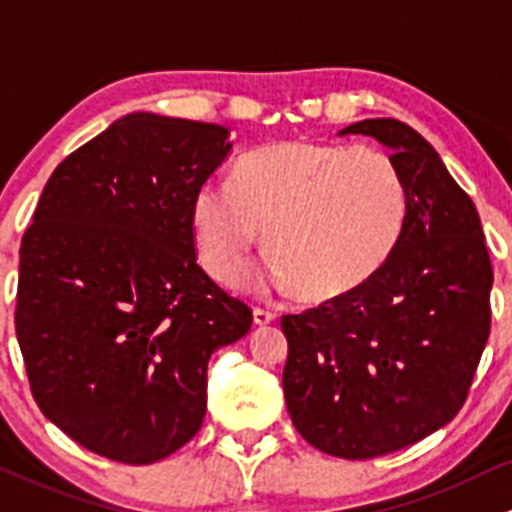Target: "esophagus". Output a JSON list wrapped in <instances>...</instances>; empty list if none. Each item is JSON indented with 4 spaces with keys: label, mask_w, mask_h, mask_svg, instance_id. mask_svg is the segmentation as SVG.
<instances>
[{
    "label": "esophagus",
    "mask_w": 512,
    "mask_h": 512,
    "mask_svg": "<svg viewBox=\"0 0 512 512\" xmlns=\"http://www.w3.org/2000/svg\"><path fill=\"white\" fill-rule=\"evenodd\" d=\"M276 320V313L273 310H266V308H254V323L256 325H268Z\"/></svg>",
    "instance_id": "obj_1"
}]
</instances>
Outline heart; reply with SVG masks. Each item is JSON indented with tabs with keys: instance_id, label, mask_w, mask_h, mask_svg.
Instances as JSON below:
<instances>
[{
	"instance_id": "heart-1",
	"label": "heart",
	"mask_w": 512,
	"mask_h": 512,
	"mask_svg": "<svg viewBox=\"0 0 512 512\" xmlns=\"http://www.w3.org/2000/svg\"><path fill=\"white\" fill-rule=\"evenodd\" d=\"M409 192L397 162L377 147L283 140L251 150L234 182L207 179L192 197V231L219 283L244 278L266 229V276L315 303L372 281L399 249Z\"/></svg>"
}]
</instances>
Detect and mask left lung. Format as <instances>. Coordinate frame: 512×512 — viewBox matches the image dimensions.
Masks as SVG:
<instances>
[{
  "instance_id": "8db88e82",
  "label": "left lung",
  "mask_w": 512,
  "mask_h": 512,
  "mask_svg": "<svg viewBox=\"0 0 512 512\" xmlns=\"http://www.w3.org/2000/svg\"><path fill=\"white\" fill-rule=\"evenodd\" d=\"M340 135L392 150L407 231L360 291L283 315V394L310 446L365 461L407 449L463 407L491 333L493 268L471 197L414 128L370 118Z\"/></svg>"
}]
</instances>
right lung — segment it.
Masks as SVG:
<instances>
[{"instance_id":"1","label":"right lung","mask_w":512,"mask_h":512,"mask_svg":"<svg viewBox=\"0 0 512 512\" xmlns=\"http://www.w3.org/2000/svg\"><path fill=\"white\" fill-rule=\"evenodd\" d=\"M229 130L130 113L54 170L19 249L31 394L76 444L145 466L207 412V362L254 315L197 266L192 197Z\"/></svg>"}]
</instances>
